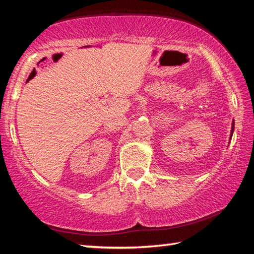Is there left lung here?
<instances>
[{"label": "left lung", "instance_id": "obj_1", "mask_svg": "<svg viewBox=\"0 0 254 254\" xmlns=\"http://www.w3.org/2000/svg\"><path fill=\"white\" fill-rule=\"evenodd\" d=\"M233 132H234V120L232 121V127H231V134H230V140L232 139V135H233Z\"/></svg>", "mask_w": 254, "mask_h": 254}]
</instances>
